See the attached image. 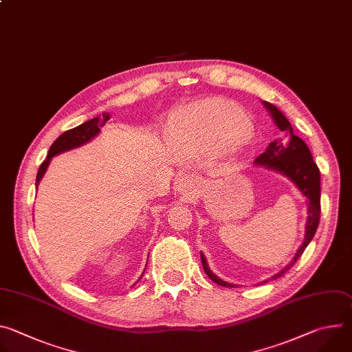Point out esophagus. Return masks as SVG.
I'll return each instance as SVG.
<instances>
[{
    "instance_id": "34e87169",
    "label": "esophagus",
    "mask_w": 352,
    "mask_h": 352,
    "mask_svg": "<svg viewBox=\"0 0 352 352\" xmlns=\"http://www.w3.org/2000/svg\"><path fill=\"white\" fill-rule=\"evenodd\" d=\"M178 186H179L182 190L192 192V190H195V189L199 186V181H197V178H195V177L190 175V174H184V175L178 179Z\"/></svg>"
}]
</instances>
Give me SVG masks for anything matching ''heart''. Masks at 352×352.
<instances>
[{"mask_svg": "<svg viewBox=\"0 0 352 352\" xmlns=\"http://www.w3.org/2000/svg\"><path fill=\"white\" fill-rule=\"evenodd\" d=\"M250 128L249 117L236 103L219 97L184 107L171 118L178 138L214 147L243 146L252 133Z\"/></svg>", "mask_w": 352, "mask_h": 352, "instance_id": "1", "label": "heart"}]
</instances>
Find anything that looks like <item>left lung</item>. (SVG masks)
<instances>
[{
  "label": "left lung",
  "instance_id": "left-lung-1",
  "mask_svg": "<svg viewBox=\"0 0 352 352\" xmlns=\"http://www.w3.org/2000/svg\"><path fill=\"white\" fill-rule=\"evenodd\" d=\"M263 106L269 111V116L281 136L270 142V144L265 150V153H262L255 160V164L276 171L288 178L298 188V190L307 197L308 202V219L305 224L304 242L298 248L291 262L272 277L273 280H276L295 265V262L304 254L305 248L315 236L320 220V171L314 162L309 147L302 139L294 135L292 126L285 116L276 106L267 102H263ZM200 259H202L205 273L210 277L212 281L223 287H236V284L227 283L217 277L209 269L208 261L202 252H200ZM267 281L269 280H266L265 283Z\"/></svg>",
  "mask_w": 352,
  "mask_h": 352
}]
</instances>
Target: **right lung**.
Returning <instances> with one entry per match:
<instances>
[{"label": "right lung", "instance_id": "1", "mask_svg": "<svg viewBox=\"0 0 352 352\" xmlns=\"http://www.w3.org/2000/svg\"><path fill=\"white\" fill-rule=\"evenodd\" d=\"M110 120V114L104 113L102 117H96L90 121H86L83 124H80L79 126L76 128H72L67 132H64L63 135H60L56 142L52 144V147H50L48 150V155H47V159L41 163L38 171H37V177H36V188L38 185V182L41 181V178L44 177L47 168H48V164L50 162H52V159L57 155H61L64 152H68V150H72V148H76V147H80L83 146L85 143L90 142L94 136L98 135L100 132V128H102L107 121ZM143 276V274H142ZM142 276L139 277V280L142 278ZM138 280V281H139ZM136 284V283H135Z\"/></svg>", "mask_w": 352, "mask_h": 352}]
</instances>
